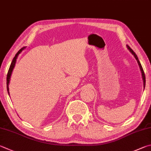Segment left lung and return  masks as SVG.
Here are the masks:
<instances>
[{
	"label": "left lung",
	"mask_w": 151,
	"mask_h": 151,
	"mask_svg": "<svg viewBox=\"0 0 151 151\" xmlns=\"http://www.w3.org/2000/svg\"><path fill=\"white\" fill-rule=\"evenodd\" d=\"M127 47L128 49H129V51L131 52V53H132V54L133 55H134V57H135V59H136L137 61V63H138V64H139V67H140V69H141V73H142V80H143V84H144V88H145V82H146V81H145V75L144 70H143V69H142V67L141 65V63H140V61H139L138 57H137V55L135 54V52H134V51L132 50V49H131V48L129 47V46L127 45Z\"/></svg>",
	"instance_id": "8db88e82"
}]
</instances>
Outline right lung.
Returning a JSON list of instances; mask_svg holds the SVG:
<instances>
[{"label":"right lung","mask_w":151,"mask_h":151,"mask_svg":"<svg viewBox=\"0 0 151 151\" xmlns=\"http://www.w3.org/2000/svg\"><path fill=\"white\" fill-rule=\"evenodd\" d=\"M24 49V47L21 48V49H20V50H19V51H18V53L16 54V55H15L14 57V59H13V60H12V63H11V65H10V66L9 71H8L7 77H6V88H7V91H8V93H9V82H10L11 74H12V70H13V68H14V66H15V63H16V59H17L18 55L21 53V51H22Z\"/></svg>","instance_id":"right-lung-1"}]
</instances>
